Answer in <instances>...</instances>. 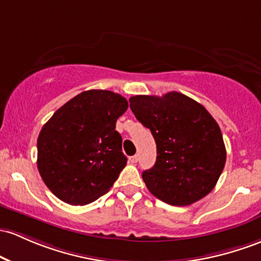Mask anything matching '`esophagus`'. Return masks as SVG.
<instances>
[{"label": "esophagus", "mask_w": 261, "mask_h": 261, "mask_svg": "<svg viewBox=\"0 0 261 261\" xmlns=\"http://www.w3.org/2000/svg\"><path fill=\"white\" fill-rule=\"evenodd\" d=\"M128 160H130L131 163H136L137 161H139V154H134V156H131Z\"/></svg>", "instance_id": "esophagus-1"}]
</instances>
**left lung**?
Listing matches in <instances>:
<instances>
[{
    "label": "left lung",
    "mask_w": 261,
    "mask_h": 261,
    "mask_svg": "<svg viewBox=\"0 0 261 261\" xmlns=\"http://www.w3.org/2000/svg\"><path fill=\"white\" fill-rule=\"evenodd\" d=\"M134 115L150 128L157 146L146 187L171 205H190L213 190L227 152L218 124L203 105L177 91L128 99Z\"/></svg>",
    "instance_id": "1"
}]
</instances>
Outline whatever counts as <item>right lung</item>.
Here are the masks:
<instances>
[{"label":"right lung","instance_id":"add662e5","mask_svg":"<svg viewBox=\"0 0 261 261\" xmlns=\"http://www.w3.org/2000/svg\"><path fill=\"white\" fill-rule=\"evenodd\" d=\"M127 100L109 90H87L59 108L43 125L37 167L51 193L85 205L109 192L126 166L116 120Z\"/></svg>","mask_w":261,"mask_h":261}]
</instances>
